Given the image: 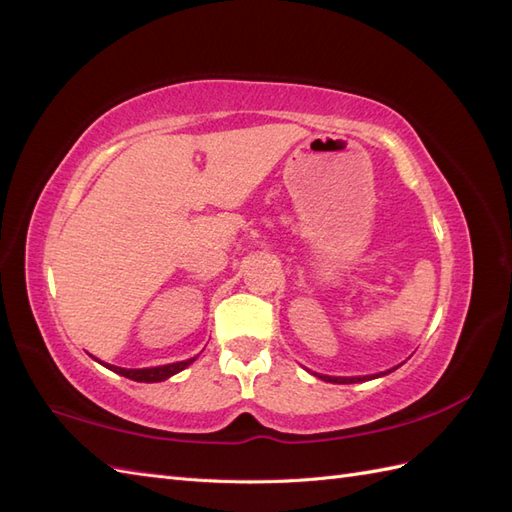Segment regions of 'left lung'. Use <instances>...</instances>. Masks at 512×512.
I'll list each match as a JSON object with an SVG mask.
<instances>
[{
	"label": "left lung",
	"mask_w": 512,
	"mask_h": 512,
	"mask_svg": "<svg viewBox=\"0 0 512 512\" xmlns=\"http://www.w3.org/2000/svg\"><path fill=\"white\" fill-rule=\"evenodd\" d=\"M384 374H391V369L389 371H382V374H376V376H369V378H380V376H384ZM324 382H335V384H352V382H365V380H369L367 376H359V378H337V376H320Z\"/></svg>",
	"instance_id": "1"
}]
</instances>
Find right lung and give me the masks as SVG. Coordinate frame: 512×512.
Listing matches in <instances>:
<instances>
[{
	"instance_id": "1",
	"label": "right lung",
	"mask_w": 512,
	"mask_h": 512,
	"mask_svg": "<svg viewBox=\"0 0 512 512\" xmlns=\"http://www.w3.org/2000/svg\"><path fill=\"white\" fill-rule=\"evenodd\" d=\"M196 361V356L194 359H188V361H179V363H170V365H160V367H145V369H126V367H115V365H106V363H102L104 367H108L111 371H115V374H119V376H126V378H130V380H136V382H162V380H166V378H170V376H175V374H179L181 369H185L188 367L190 363H194Z\"/></svg>"
}]
</instances>
